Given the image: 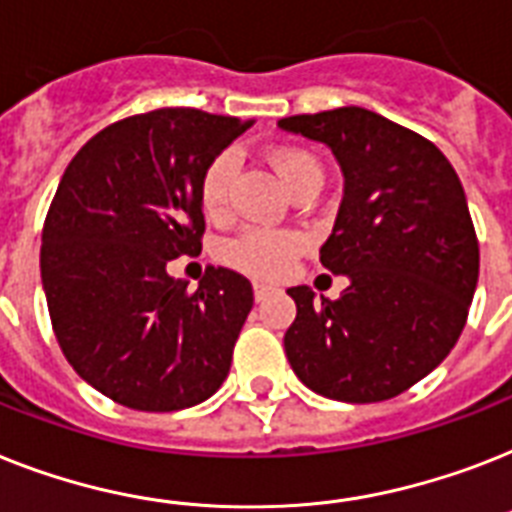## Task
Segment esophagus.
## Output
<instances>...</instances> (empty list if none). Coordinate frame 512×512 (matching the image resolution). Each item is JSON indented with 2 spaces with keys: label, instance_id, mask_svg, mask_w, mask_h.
Masks as SVG:
<instances>
[{
  "label": "esophagus",
  "instance_id": "34e87169",
  "mask_svg": "<svg viewBox=\"0 0 512 512\" xmlns=\"http://www.w3.org/2000/svg\"><path fill=\"white\" fill-rule=\"evenodd\" d=\"M252 289H255V299H257V302H263V299L268 297L270 292H273V286L260 284V281H255V286H252Z\"/></svg>",
  "mask_w": 512,
  "mask_h": 512
}]
</instances>
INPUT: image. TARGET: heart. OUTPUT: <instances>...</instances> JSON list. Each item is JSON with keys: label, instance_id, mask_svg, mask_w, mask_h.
I'll list each match as a JSON object with an SVG mask.
<instances>
[{"label": "heart", "instance_id": "heart-1", "mask_svg": "<svg viewBox=\"0 0 512 512\" xmlns=\"http://www.w3.org/2000/svg\"><path fill=\"white\" fill-rule=\"evenodd\" d=\"M270 160H273L278 176L284 178V184L289 186L292 194L305 184H313V181L323 184L321 162L307 149L281 147L270 155ZM234 176L236 155L231 149L218 152L202 170V176H199V205L210 218L226 215ZM299 249H302V239L294 231L247 228V231L236 234L234 239H228L223 244V260L249 273V276L276 278L289 270L292 260L299 255Z\"/></svg>", "mask_w": 512, "mask_h": 512}]
</instances>
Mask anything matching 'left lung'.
<instances>
[{
    "mask_svg": "<svg viewBox=\"0 0 512 512\" xmlns=\"http://www.w3.org/2000/svg\"><path fill=\"white\" fill-rule=\"evenodd\" d=\"M278 128L321 141L342 165L321 263L350 278L339 299L289 289V365L328 400H392L450 355L468 321L479 239L463 184L429 139L363 107L292 115Z\"/></svg>",
    "mask_w": 512,
    "mask_h": 512,
    "instance_id": "1",
    "label": "left lung"
}]
</instances>
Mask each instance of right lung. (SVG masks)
<instances>
[{"mask_svg": "<svg viewBox=\"0 0 512 512\" xmlns=\"http://www.w3.org/2000/svg\"><path fill=\"white\" fill-rule=\"evenodd\" d=\"M249 123L162 107L102 128L70 160L41 231V284L73 371L118 405L170 413L213 397L252 310L242 273L191 292L168 263L202 252L199 176Z\"/></svg>", "mask_w": 512, "mask_h": 512, "instance_id": "obj_1", "label": "right lung"}]
</instances>
